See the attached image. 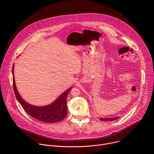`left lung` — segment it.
Masks as SVG:
<instances>
[{
	"mask_svg": "<svg viewBox=\"0 0 154 154\" xmlns=\"http://www.w3.org/2000/svg\"><path fill=\"white\" fill-rule=\"evenodd\" d=\"M118 119V118H100V119L101 120V121H114V120H116V119Z\"/></svg>",
	"mask_w": 154,
	"mask_h": 154,
	"instance_id": "obj_1",
	"label": "left lung"
}]
</instances>
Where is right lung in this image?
I'll return each mask as SVG.
<instances>
[{"instance_id": "obj_1", "label": "right lung", "mask_w": 154, "mask_h": 154, "mask_svg": "<svg viewBox=\"0 0 154 154\" xmlns=\"http://www.w3.org/2000/svg\"><path fill=\"white\" fill-rule=\"evenodd\" d=\"M14 64L13 65V85L16 97L24 110L32 117L39 121L54 123L58 122L63 120L68 113L66 105V97L68 93L72 88H69L66 91L63 93L52 103L43 106H36L26 102L19 94L15 84L14 77Z\"/></svg>"}]
</instances>
